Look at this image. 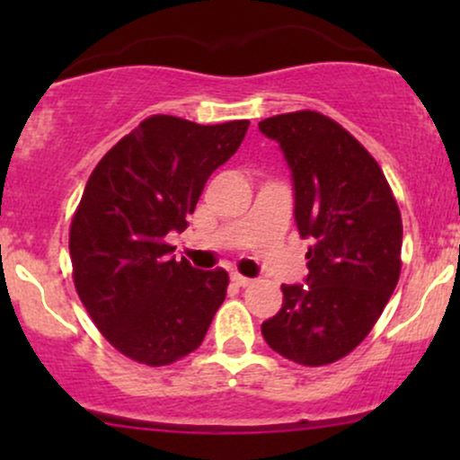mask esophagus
<instances>
[{
    "label": "esophagus",
    "mask_w": 460,
    "mask_h": 460,
    "mask_svg": "<svg viewBox=\"0 0 460 460\" xmlns=\"http://www.w3.org/2000/svg\"><path fill=\"white\" fill-rule=\"evenodd\" d=\"M231 281H234L237 288H248V285H252L255 281H252V279H248V277H242V274H237V272H234L231 274Z\"/></svg>",
    "instance_id": "1"
}]
</instances>
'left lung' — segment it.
Segmentation results:
<instances>
[{"instance_id": "1", "label": "left lung", "mask_w": 460, "mask_h": 460, "mask_svg": "<svg viewBox=\"0 0 460 460\" xmlns=\"http://www.w3.org/2000/svg\"><path fill=\"white\" fill-rule=\"evenodd\" d=\"M260 131L281 146L298 234L311 240L307 285H281L283 307L261 335L289 361L326 366L366 340L394 294L402 218L376 160L329 116L279 114Z\"/></svg>"}]
</instances>
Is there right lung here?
Instances as JSON below:
<instances>
[{
    "label": "right lung",
    "instance_id": "1",
    "mask_svg": "<svg viewBox=\"0 0 460 460\" xmlns=\"http://www.w3.org/2000/svg\"><path fill=\"white\" fill-rule=\"evenodd\" d=\"M248 120L197 125L155 114L94 166L71 223L73 281L116 350L160 367L197 350L226 296L229 274L175 261L205 181L242 145Z\"/></svg>",
    "mask_w": 460,
    "mask_h": 460
}]
</instances>
